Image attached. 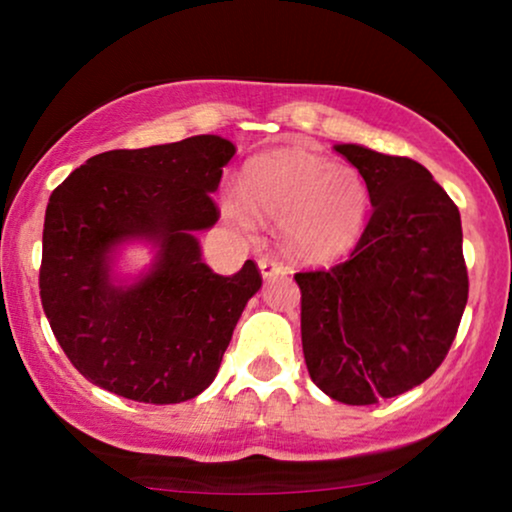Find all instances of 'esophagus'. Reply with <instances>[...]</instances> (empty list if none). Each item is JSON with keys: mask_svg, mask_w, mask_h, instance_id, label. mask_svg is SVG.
Instances as JSON below:
<instances>
[{"mask_svg": "<svg viewBox=\"0 0 512 512\" xmlns=\"http://www.w3.org/2000/svg\"><path fill=\"white\" fill-rule=\"evenodd\" d=\"M260 272L264 279H276V276H284L286 274V267L281 264L279 260H274V257H260Z\"/></svg>", "mask_w": 512, "mask_h": 512, "instance_id": "34e87169", "label": "esophagus"}]
</instances>
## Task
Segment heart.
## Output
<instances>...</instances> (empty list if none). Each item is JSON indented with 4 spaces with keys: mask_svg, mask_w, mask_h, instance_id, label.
Returning a JSON list of instances; mask_svg holds the SVG:
<instances>
[{
    "mask_svg": "<svg viewBox=\"0 0 512 512\" xmlns=\"http://www.w3.org/2000/svg\"><path fill=\"white\" fill-rule=\"evenodd\" d=\"M221 209L245 231L255 226L257 211L281 221L298 257L325 262L356 248L366 231L370 192L356 168L334 166L303 146H286L252 158L245 190L226 187Z\"/></svg>",
    "mask_w": 512,
    "mask_h": 512,
    "instance_id": "b5f03b06",
    "label": "heart"
}]
</instances>
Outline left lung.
<instances>
[{
	"instance_id": "left-lung-1",
	"label": "left lung",
	"mask_w": 512,
	"mask_h": 512,
	"mask_svg": "<svg viewBox=\"0 0 512 512\" xmlns=\"http://www.w3.org/2000/svg\"><path fill=\"white\" fill-rule=\"evenodd\" d=\"M334 149L363 175L373 214L349 260L293 279L310 378L337 402L361 407L436 373L469 279L460 211L421 163L358 144Z\"/></svg>"
}]
</instances>
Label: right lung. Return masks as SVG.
Instances as JSON below:
<instances>
[{"label": "right lung", "instance_id": "obj_1", "mask_svg": "<svg viewBox=\"0 0 512 512\" xmlns=\"http://www.w3.org/2000/svg\"><path fill=\"white\" fill-rule=\"evenodd\" d=\"M236 146L216 134L88 158L50 195L40 301L72 366L93 385L146 404H178L214 383L262 276L202 262L197 231L219 221L211 199ZM146 239L152 269L112 276L114 250Z\"/></svg>", "mask_w": 512, "mask_h": 512}]
</instances>
